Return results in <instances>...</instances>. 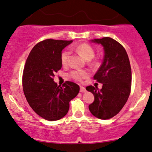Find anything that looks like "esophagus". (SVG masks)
I'll return each instance as SVG.
<instances>
[{"label": "esophagus", "mask_w": 152, "mask_h": 152, "mask_svg": "<svg viewBox=\"0 0 152 152\" xmlns=\"http://www.w3.org/2000/svg\"><path fill=\"white\" fill-rule=\"evenodd\" d=\"M80 93H85V92L86 91V90H85V87L80 86Z\"/></svg>", "instance_id": "esophagus-1"}]
</instances>
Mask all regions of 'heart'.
Returning <instances> with one entry per match:
<instances>
[{"label": "heart", "mask_w": 152, "mask_h": 152, "mask_svg": "<svg viewBox=\"0 0 152 152\" xmlns=\"http://www.w3.org/2000/svg\"><path fill=\"white\" fill-rule=\"evenodd\" d=\"M74 49L83 56L85 59H91L95 55V50L91 45L88 43H83L74 47ZM61 62L62 65L66 66L69 63V51L64 50L61 54ZM89 75V72L85 69H73L68 74V76L76 81H82Z\"/></svg>", "instance_id": "b5f03b06"}]
</instances>
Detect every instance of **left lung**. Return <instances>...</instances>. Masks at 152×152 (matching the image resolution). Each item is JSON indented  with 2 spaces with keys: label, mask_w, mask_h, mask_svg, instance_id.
<instances>
[{
  "label": "left lung",
  "mask_w": 152,
  "mask_h": 152,
  "mask_svg": "<svg viewBox=\"0 0 152 152\" xmlns=\"http://www.w3.org/2000/svg\"><path fill=\"white\" fill-rule=\"evenodd\" d=\"M104 49L103 61L93 79L103 84L101 90L94 86L86 87L94 95L89 105L90 113L100 119L111 118L120 112L127 102L131 88V69L124 47L110 37L93 40Z\"/></svg>",
  "instance_id": "left-lung-1"
}]
</instances>
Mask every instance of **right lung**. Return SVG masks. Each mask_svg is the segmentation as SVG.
<instances>
[{"instance_id": "obj_1", "label": "right lung", "mask_w": 152, "mask_h": 152, "mask_svg": "<svg viewBox=\"0 0 152 152\" xmlns=\"http://www.w3.org/2000/svg\"><path fill=\"white\" fill-rule=\"evenodd\" d=\"M72 41L49 39L34 47L26 61L22 85L27 102L36 113L46 120L57 121L67 113L69 101L80 91L70 81L57 85L54 74L62 68V49Z\"/></svg>"}]
</instances>
